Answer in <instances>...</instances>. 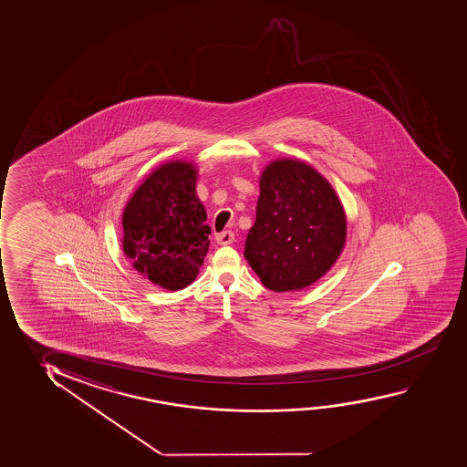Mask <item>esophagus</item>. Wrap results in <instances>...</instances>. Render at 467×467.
<instances>
[{
	"instance_id": "esophagus-1",
	"label": "esophagus",
	"mask_w": 467,
	"mask_h": 467,
	"mask_svg": "<svg viewBox=\"0 0 467 467\" xmlns=\"http://www.w3.org/2000/svg\"><path fill=\"white\" fill-rule=\"evenodd\" d=\"M216 242L219 244H231V243L235 242V234L231 231L223 232V234H218L216 235Z\"/></svg>"
}]
</instances>
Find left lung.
I'll return each instance as SVG.
<instances>
[{
  "label": "left lung",
  "mask_w": 467,
  "mask_h": 467,
  "mask_svg": "<svg viewBox=\"0 0 467 467\" xmlns=\"http://www.w3.org/2000/svg\"><path fill=\"white\" fill-rule=\"evenodd\" d=\"M259 189L244 257L268 289L302 291L323 278L342 254L345 208L329 181L299 159L267 163Z\"/></svg>",
  "instance_id": "1"
}]
</instances>
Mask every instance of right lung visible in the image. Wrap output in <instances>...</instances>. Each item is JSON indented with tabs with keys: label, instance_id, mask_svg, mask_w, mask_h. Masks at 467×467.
Returning a JSON list of instances; mask_svg holds the SVG:
<instances>
[{
	"label": "right lung",
	"instance_id": "right-lung-1",
	"mask_svg": "<svg viewBox=\"0 0 467 467\" xmlns=\"http://www.w3.org/2000/svg\"><path fill=\"white\" fill-rule=\"evenodd\" d=\"M199 168L168 161L135 189L122 213V251L156 286L180 291L195 281L212 234L197 195Z\"/></svg>",
	"mask_w": 467,
	"mask_h": 467
}]
</instances>
